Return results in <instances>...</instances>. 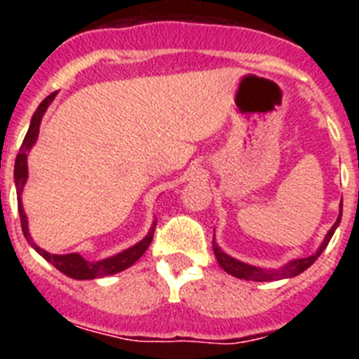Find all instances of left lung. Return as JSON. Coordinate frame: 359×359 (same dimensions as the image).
<instances>
[{
  "mask_svg": "<svg viewBox=\"0 0 359 359\" xmlns=\"http://www.w3.org/2000/svg\"><path fill=\"white\" fill-rule=\"evenodd\" d=\"M340 219H341V210H340V215H338V219H336V223L332 224V228L329 230L327 237H325V241H323L322 246H320L318 252H316L315 255L306 257V259H297V261H291L290 264L284 266V268L278 269V271H264V269H259V268H255V266H250V264H244V262H241V261H236V259L228 257L224 252H221L214 241H212V246H214V253H215V259H217L219 266H221V268H223L226 273L233 275V277H237V278H244V280H253V282L278 280V278H287V277H294V275H300L304 269L309 268V266L313 264L316 259H318L320 253L325 250V246H327L329 241H331L332 233H334L336 226L340 224Z\"/></svg>",
  "mask_w": 359,
  "mask_h": 359,
  "instance_id": "obj_1",
  "label": "left lung"
}]
</instances>
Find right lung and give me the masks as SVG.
Returning <instances> with one entry per match:
<instances>
[{
  "mask_svg": "<svg viewBox=\"0 0 359 359\" xmlns=\"http://www.w3.org/2000/svg\"><path fill=\"white\" fill-rule=\"evenodd\" d=\"M55 97V91L50 93L48 97L44 98L43 102L39 104L37 111L32 116L30 128H28L27 136H25L23 144L19 147V154L15 156V167H14V177H15V189H18V208H19V219H21V228H23V233L27 237L28 243L36 248V252L39 255H43L44 259L48 262H52L59 271H62L65 275L72 278H77V280H88V278H97V277H107V275L118 273L122 269L129 268V266L135 264L145 252H147L149 244H151L152 236H154V228H156V221L152 224L151 231L147 233L144 241L133 246V248L126 250V252L118 253V255L111 257V259H106V261H98V262H88L86 259H82L79 253H68V255H52V253L44 252L37 246L34 241H32L30 233H28V226H27V215H25L23 205H21V190H23L25 182H27V151L34 145L36 142L37 135H39V123L41 118H43L44 111L46 107L50 106V102Z\"/></svg>",
  "mask_w": 359,
  "mask_h": 359,
  "instance_id": "add662e5",
  "label": "right lung"
}]
</instances>
